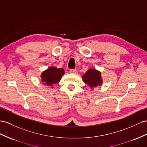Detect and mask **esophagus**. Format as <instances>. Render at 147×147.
Instances as JSON below:
<instances>
[{
    "instance_id": "1",
    "label": "esophagus",
    "mask_w": 147,
    "mask_h": 147,
    "mask_svg": "<svg viewBox=\"0 0 147 147\" xmlns=\"http://www.w3.org/2000/svg\"><path fill=\"white\" fill-rule=\"evenodd\" d=\"M76 72H77V71H76V69H75L70 70V73H72V74H76Z\"/></svg>"
}]
</instances>
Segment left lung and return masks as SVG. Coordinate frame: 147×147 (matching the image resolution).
<instances>
[{
	"label": "left lung",
	"mask_w": 147,
	"mask_h": 147,
	"mask_svg": "<svg viewBox=\"0 0 147 147\" xmlns=\"http://www.w3.org/2000/svg\"><path fill=\"white\" fill-rule=\"evenodd\" d=\"M82 79L84 83L92 89L102 86L103 83L100 71L94 68L89 69L85 74L82 75Z\"/></svg>",
	"instance_id": "left-lung-1"
}]
</instances>
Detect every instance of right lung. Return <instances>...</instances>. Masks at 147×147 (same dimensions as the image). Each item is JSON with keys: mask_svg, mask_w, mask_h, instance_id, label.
Returning a JSON list of instances; mask_svg holds the SVG:
<instances>
[{"mask_svg": "<svg viewBox=\"0 0 147 147\" xmlns=\"http://www.w3.org/2000/svg\"><path fill=\"white\" fill-rule=\"evenodd\" d=\"M64 74L65 71L63 68L50 66L47 69L43 71L40 77L43 85L53 88V84H58Z\"/></svg>", "mask_w": 147, "mask_h": 147, "instance_id": "1", "label": "right lung"}]
</instances>
